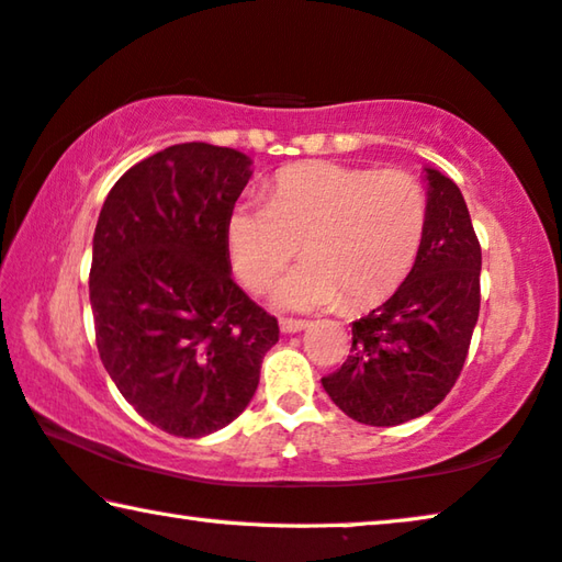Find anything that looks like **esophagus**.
<instances>
[{"mask_svg":"<svg viewBox=\"0 0 562 562\" xmlns=\"http://www.w3.org/2000/svg\"><path fill=\"white\" fill-rule=\"evenodd\" d=\"M307 321H295V317H280V330L282 333H300L307 328Z\"/></svg>","mask_w":562,"mask_h":562,"instance_id":"1","label":"esophagus"}]
</instances>
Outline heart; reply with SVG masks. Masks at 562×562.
Wrapping results in <instances>:
<instances>
[{
  "label": "heart",
  "mask_w": 562,
  "mask_h": 562,
  "mask_svg": "<svg viewBox=\"0 0 562 562\" xmlns=\"http://www.w3.org/2000/svg\"><path fill=\"white\" fill-rule=\"evenodd\" d=\"M429 201L414 173L313 161L284 169L267 204H237L227 216L232 270L262 290L292 257L307 255L274 284L280 305L361 310L386 300L422 249Z\"/></svg>",
  "instance_id": "b5f03b06"
}]
</instances>
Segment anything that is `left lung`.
<instances>
[{
    "instance_id": "1",
    "label": "left lung",
    "mask_w": 562,
    "mask_h": 562,
    "mask_svg": "<svg viewBox=\"0 0 562 562\" xmlns=\"http://www.w3.org/2000/svg\"><path fill=\"white\" fill-rule=\"evenodd\" d=\"M426 181L429 220L412 272L353 323L348 361L323 379L333 404L368 426H398L439 406L480 317L482 247L464 196L437 169H426Z\"/></svg>"
}]
</instances>
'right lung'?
Segmentation results:
<instances>
[{"label":"right lung","mask_w":562,"mask_h":562,"mask_svg":"<svg viewBox=\"0 0 562 562\" xmlns=\"http://www.w3.org/2000/svg\"><path fill=\"white\" fill-rule=\"evenodd\" d=\"M249 158L176 144L125 171L100 209L90 305L100 361L166 434L206 437L252 401L278 317L232 280L227 216Z\"/></svg>","instance_id":"obj_1"}]
</instances>
